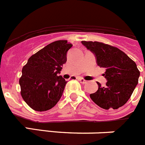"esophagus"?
<instances>
[{"label": "esophagus", "mask_w": 145, "mask_h": 145, "mask_svg": "<svg viewBox=\"0 0 145 145\" xmlns=\"http://www.w3.org/2000/svg\"><path fill=\"white\" fill-rule=\"evenodd\" d=\"M78 80L80 82V83H81V84H86V83H87L86 80H84V79L82 78H78Z\"/></svg>", "instance_id": "34e87169"}]
</instances>
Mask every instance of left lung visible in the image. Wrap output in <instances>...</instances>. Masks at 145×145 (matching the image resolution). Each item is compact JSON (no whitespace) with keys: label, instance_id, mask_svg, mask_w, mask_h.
Wrapping results in <instances>:
<instances>
[{"label":"left lung","instance_id":"left-lung-1","mask_svg":"<svg viewBox=\"0 0 145 145\" xmlns=\"http://www.w3.org/2000/svg\"><path fill=\"white\" fill-rule=\"evenodd\" d=\"M82 44L95 55L97 63L105 67V86L99 83L98 90L90 97L105 110L119 108L129 100L138 84L140 75L136 63L119 48L97 41H82Z\"/></svg>","mask_w":145,"mask_h":145}]
</instances>
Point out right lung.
<instances>
[{
  "mask_svg": "<svg viewBox=\"0 0 145 145\" xmlns=\"http://www.w3.org/2000/svg\"><path fill=\"white\" fill-rule=\"evenodd\" d=\"M72 46L66 40L53 42L32 55L23 67L21 95L33 110H48L59 101L67 81L57 74L66 63L67 53Z\"/></svg>",
  "mask_w": 145,
  "mask_h": 145,
  "instance_id": "obj_1",
  "label": "right lung"
}]
</instances>
